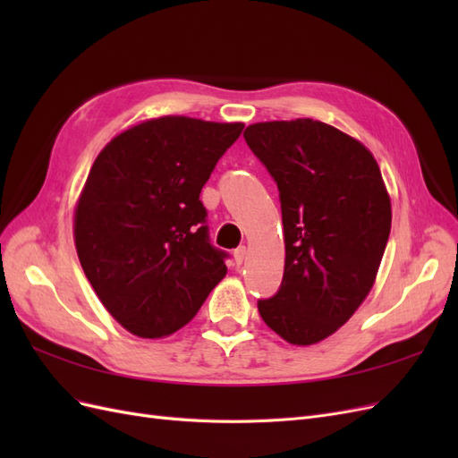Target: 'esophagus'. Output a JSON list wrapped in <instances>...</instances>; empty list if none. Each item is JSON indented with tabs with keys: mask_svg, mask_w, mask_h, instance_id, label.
Returning <instances> with one entry per match:
<instances>
[{
	"mask_svg": "<svg viewBox=\"0 0 458 458\" xmlns=\"http://www.w3.org/2000/svg\"><path fill=\"white\" fill-rule=\"evenodd\" d=\"M233 256H234V263H237V266H241V263L246 259V256H248V250H246V246H239L237 250L233 252Z\"/></svg>",
	"mask_w": 458,
	"mask_h": 458,
	"instance_id": "34e87169",
	"label": "esophagus"
}]
</instances>
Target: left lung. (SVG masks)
Masks as SVG:
<instances>
[{
    "mask_svg": "<svg viewBox=\"0 0 458 458\" xmlns=\"http://www.w3.org/2000/svg\"><path fill=\"white\" fill-rule=\"evenodd\" d=\"M244 140L279 189L286 248L259 315L286 342L317 344L361 306L380 267L392 227L380 168L353 137L310 118L252 123Z\"/></svg>",
    "mask_w": 458,
    "mask_h": 458,
    "instance_id": "8db88e82",
    "label": "left lung"
}]
</instances>
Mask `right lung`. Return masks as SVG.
Listing matches in <instances>:
<instances>
[{
	"label": "right lung",
	"instance_id": "right-lung-1",
	"mask_svg": "<svg viewBox=\"0 0 458 458\" xmlns=\"http://www.w3.org/2000/svg\"><path fill=\"white\" fill-rule=\"evenodd\" d=\"M244 123L164 116L114 137L97 157L74 216L88 281L141 338L185 327L227 273L200 191Z\"/></svg>",
	"mask_w": 458,
	"mask_h": 458
}]
</instances>
